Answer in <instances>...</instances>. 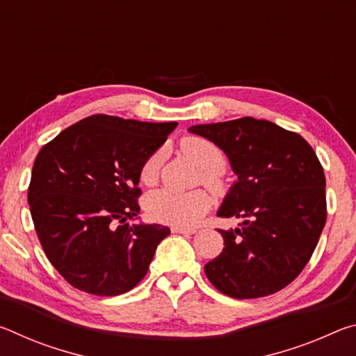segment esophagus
Wrapping results in <instances>:
<instances>
[{
	"mask_svg": "<svg viewBox=\"0 0 356 356\" xmlns=\"http://www.w3.org/2000/svg\"><path fill=\"white\" fill-rule=\"evenodd\" d=\"M172 234H195L196 229H188V227H180V226H172L171 227Z\"/></svg>",
	"mask_w": 356,
	"mask_h": 356,
	"instance_id": "1",
	"label": "esophagus"
}]
</instances>
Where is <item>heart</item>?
<instances>
[{
	"label": "heart",
	"instance_id": "heart-1",
	"mask_svg": "<svg viewBox=\"0 0 356 356\" xmlns=\"http://www.w3.org/2000/svg\"><path fill=\"white\" fill-rule=\"evenodd\" d=\"M180 152L202 170V182L209 188L218 191L222 188L221 168L225 165L222 150L212 141L201 136H186L179 144ZM160 154L149 155L140 170V180L144 185H154L159 179ZM147 213L154 220L180 227H193L206 215L212 206V197L207 191L195 190L176 193L171 190H156L149 193L144 201Z\"/></svg>",
	"mask_w": 356,
	"mask_h": 356
}]
</instances>
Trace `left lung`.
<instances>
[{
    "label": "left lung",
    "instance_id": "obj_1",
    "mask_svg": "<svg viewBox=\"0 0 356 356\" xmlns=\"http://www.w3.org/2000/svg\"><path fill=\"white\" fill-rule=\"evenodd\" d=\"M227 155L237 182L218 210L242 218L222 231L225 248L204 267L232 298H259L284 289L309 262L327 221L325 174L312 147L270 120L240 118L188 129Z\"/></svg>",
    "mask_w": 356,
    "mask_h": 356
}]
</instances>
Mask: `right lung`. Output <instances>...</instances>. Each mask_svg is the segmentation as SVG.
Returning a JSON list of instances; mask_svg holds the SVG:
<instances>
[{
	"mask_svg": "<svg viewBox=\"0 0 356 356\" xmlns=\"http://www.w3.org/2000/svg\"><path fill=\"white\" fill-rule=\"evenodd\" d=\"M177 122L94 114L35 156L28 202L48 261L83 292L113 297L146 276L170 227L129 225L140 213V170Z\"/></svg>",
	"mask_w": 356,
	"mask_h": 356,
	"instance_id": "add662e5",
	"label": "right lung"
}]
</instances>
